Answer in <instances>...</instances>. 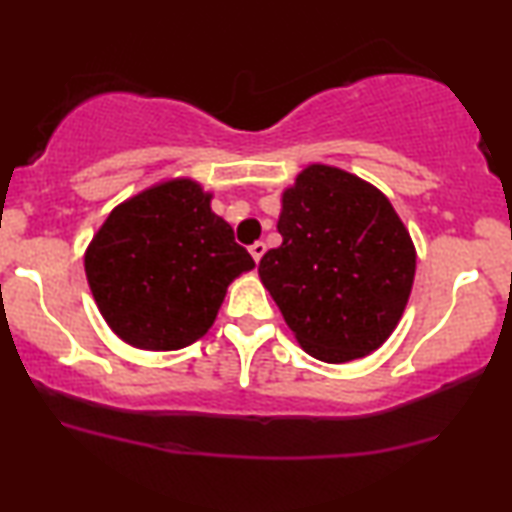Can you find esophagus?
<instances>
[{
  "mask_svg": "<svg viewBox=\"0 0 512 512\" xmlns=\"http://www.w3.org/2000/svg\"><path fill=\"white\" fill-rule=\"evenodd\" d=\"M249 254L251 256H254V261L258 263V261H261V258H263V254H265V242H261V240H258V242H254V244H251V247H249Z\"/></svg>",
  "mask_w": 512,
  "mask_h": 512,
  "instance_id": "34e87169",
  "label": "esophagus"
}]
</instances>
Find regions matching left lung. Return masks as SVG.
Returning a JSON list of instances; mask_svg holds the SVG:
<instances>
[{
	"mask_svg": "<svg viewBox=\"0 0 512 512\" xmlns=\"http://www.w3.org/2000/svg\"><path fill=\"white\" fill-rule=\"evenodd\" d=\"M282 244L258 263L300 347L345 363L375 352L408 305L417 254L375 186L345 170L310 165L282 195Z\"/></svg>",
	"mask_w": 512,
	"mask_h": 512,
	"instance_id": "left-lung-1",
	"label": "left lung"
}]
</instances>
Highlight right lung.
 Instances as JSON below:
<instances>
[{"label":"right lung","mask_w":512,"mask_h":512,"mask_svg":"<svg viewBox=\"0 0 512 512\" xmlns=\"http://www.w3.org/2000/svg\"><path fill=\"white\" fill-rule=\"evenodd\" d=\"M209 200L191 179L163 181L118 205L90 242V291L128 345H193L212 328L228 284L256 265Z\"/></svg>","instance_id":"obj_1"}]
</instances>
